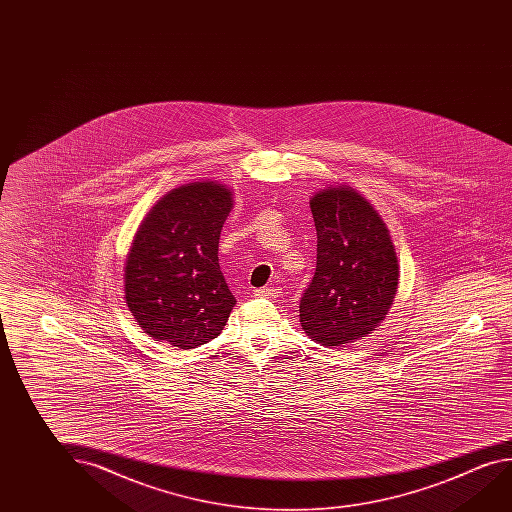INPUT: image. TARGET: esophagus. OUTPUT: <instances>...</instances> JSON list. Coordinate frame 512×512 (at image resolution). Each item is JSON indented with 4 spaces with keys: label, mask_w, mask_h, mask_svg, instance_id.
Masks as SVG:
<instances>
[{
    "label": "esophagus",
    "mask_w": 512,
    "mask_h": 512,
    "mask_svg": "<svg viewBox=\"0 0 512 512\" xmlns=\"http://www.w3.org/2000/svg\"><path fill=\"white\" fill-rule=\"evenodd\" d=\"M253 294L259 296V298H278L280 289L278 287H260V289H255Z\"/></svg>",
    "instance_id": "1"
}]
</instances>
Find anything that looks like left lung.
Wrapping results in <instances>:
<instances>
[{
    "mask_svg": "<svg viewBox=\"0 0 512 512\" xmlns=\"http://www.w3.org/2000/svg\"><path fill=\"white\" fill-rule=\"evenodd\" d=\"M310 210L318 257L300 300V323L312 341L343 346L386 319L398 289V260L386 223L350 185L318 191Z\"/></svg>",
    "mask_w": 512,
    "mask_h": 512,
    "instance_id": "8db88e82",
    "label": "left lung"
}]
</instances>
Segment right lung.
<instances>
[{
    "label": "right lung",
    "mask_w": 512,
    "mask_h": 512,
    "mask_svg": "<svg viewBox=\"0 0 512 512\" xmlns=\"http://www.w3.org/2000/svg\"><path fill=\"white\" fill-rule=\"evenodd\" d=\"M234 207L218 182L180 185L146 214L125 264V298L155 341L191 350L218 337L234 309L219 268L221 228Z\"/></svg>",
    "instance_id": "1"
}]
</instances>
